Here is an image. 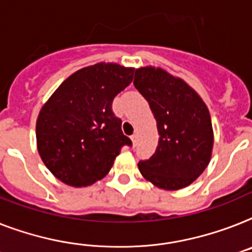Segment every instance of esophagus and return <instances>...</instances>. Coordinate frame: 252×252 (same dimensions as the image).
<instances>
[{
	"instance_id": "esophagus-1",
	"label": "esophagus",
	"mask_w": 252,
	"mask_h": 252,
	"mask_svg": "<svg viewBox=\"0 0 252 252\" xmlns=\"http://www.w3.org/2000/svg\"><path fill=\"white\" fill-rule=\"evenodd\" d=\"M130 139H131V141H132V147H135V145H136V141H138V135L136 134L131 135Z\"/></svg>"
}]
</instances>
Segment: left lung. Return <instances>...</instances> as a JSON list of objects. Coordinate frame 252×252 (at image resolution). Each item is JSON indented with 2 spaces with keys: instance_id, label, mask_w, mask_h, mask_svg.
I'll return each mask as SVG.
<instances>
[{
  "instance_id": "left-lung-1",
  "label": "left lung",
  "mask_w": 252,
  "mask_h": 252,
  "mask_svg": "<svg viewBox=\"0 0 252 252\" xmlns=\"http://www.w3.org/2000/svg\"><path fill=\"white\" fill-rule=\"evenodd\" d=\"M134 86L148 101L159 135L155 155L139 162V171L159 189L178 190L190 186L213 156L209 108L186 81L159 66L138 68Z\"/></svg>"
}]
</instances>
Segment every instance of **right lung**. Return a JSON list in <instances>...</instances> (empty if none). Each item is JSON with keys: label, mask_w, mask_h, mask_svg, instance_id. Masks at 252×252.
<instances>
[{"label": "right lung", "mask_w": 252, "mask_h": 252, "mask_svg": "<svg viewBox=\"0 0 252 252\" xmlns=\"http://www.w3.org/2000/svg\"><path fill=\"white\" fill-rule=\"evenodd\" d=\"M134 68L97 63L62 82L43 104L36 122L37 149L60 182L82 188L107 175L124 145L112 101L132 81Z\"/></svg>", "instance_id": "1"}]
</instances>
